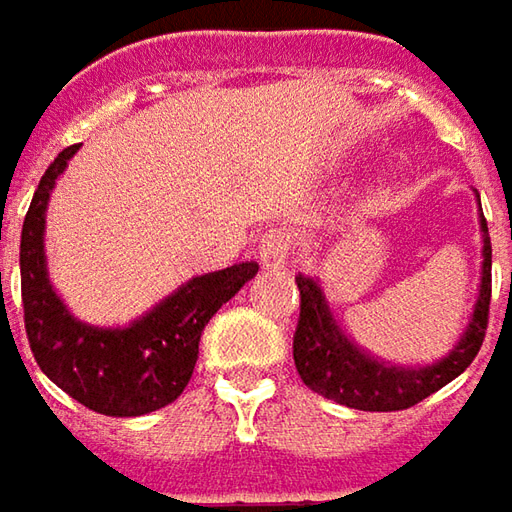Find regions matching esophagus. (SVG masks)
<instances>
[{
	"instance_id": "34e87169",
	"label": "esophagus",
	"mask_w": 512,
	"mask_h": 512,
	"mask_svg": "<svg viewBox=\"0 0 512 512\" xmlns=\"http://www.w3.org/2000/svg\"><path fill=\"white\" fill-rule=\"evenodd\" d=\"M290 259V233L287 230H267L259 245V265L265 270H285Z\"/></svg>"
}]
</instances>
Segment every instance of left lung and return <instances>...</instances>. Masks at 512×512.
<instances>
[{"mask_svg": "<svg viewBox=\"0 0 512 512\" xmlns=\"http://www.w3.org/2000/svg\"><path fill=\"white\" fill-rule=\"evenodd\" d=\"M479 230H482V282H479V296L470 313V322L462 330L459 342L453 344V350H447L442 359L430 364L384 362L379 356L367 353L336 322L319 279L299 273L296 285L302 296V313H299V327L293 336V362L302 382L313 393L344 407L390 413V410H404V407L419 404L430 393L453 382L456 376H462L482 347L487 310H490L493 250H490L484 213H479Z\"/></svg>", "mask_w": 512, "mask_h": 512, "instance_id": "8db88e82", "label": "left lung"}]
</instances>
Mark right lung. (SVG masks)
I'll use <instances>...</instances> for the list:
<instances>
[{
    "label": "right lung",
    "mask_w": 512,
    "mask_h": 512,
    "mask_svg": "<svg viewBox=\"0 0 512 512\" xmlns=\"http://www.w3.org/2000/svg\"><path fill=\"white\" fill-rule=\"evenodd\" d=\"M76 150L79 145L65 148L45 170L22 225L19 270L30 350L70 399L102 416H145L182 396L199 359L202 330L259 273V265L242 262L193 276L128 325L99 327L76 319L50 285L45 256L50 193Z\"/></svg>",
    "instance_id": "right-lung-1"
}]
</instances>
